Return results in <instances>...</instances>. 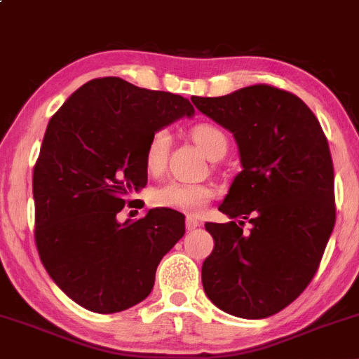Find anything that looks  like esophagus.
<instances>
[{
    "label": "esophagus",
    "mask_w": 359,
    "mask_h": 359,
    "mask_svg": "<svg viewBox=\"0 0 359 359\" xmlns=\"http://www.w3.org/2000/svg\"><path fill=\"white\" fill-rule=\"evenodd\" d=\"M201 226V222L196 219V217H192V216H187V219H185V228L189 229V231H192V229H196V228H199Z\"/></svg>",
    "instance_id": "esophagus-1"
}]
</instances>
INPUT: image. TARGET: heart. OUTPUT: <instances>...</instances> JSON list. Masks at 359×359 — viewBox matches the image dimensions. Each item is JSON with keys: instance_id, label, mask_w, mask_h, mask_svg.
<instances>
[{"instance_id": "heart-1", "label": "heart", "mask_w": 359, "mask_h": 359, "mask_svg": "<svg viewBox=\"0 0 359 359\" xmlns=\"http://www.w3.org/2000/svg\"><path fill=\"white\" fill-rule=\"evenodd\" d=\"M192 138L209 158H221L228 150V137L211 123H199L192 128ZM172 137L167 128H158L148 138L145 147V167L150 174L158 175L165 170ZM216 196V189L209 184H187L172 180L158 187L151 196L158 208L174 209L185 214H199Z\"/></svg>"}]
</instances>
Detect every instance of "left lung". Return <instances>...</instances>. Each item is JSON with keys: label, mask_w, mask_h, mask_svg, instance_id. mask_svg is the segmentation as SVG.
<instances>
[{"label": "left lung", "mask_w": 359, "mask_h": 359, "mask_svg": "<svg viewBox=\"0 0 359 359\" xmlns=\"http://www.w3.org/2000/svg\"><path fill=\"white\" fill-rule=\"evenodd\" d=\"M191 100L234 135L243 165L219 205L243 221L205 222L214 250L203 263L204 292L228 314L270 317L306 290L334 228L327 138L306 102L270 84Z\"/></svg>", "instance_id": "1"}]
</instances>
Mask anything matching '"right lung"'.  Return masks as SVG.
<instances>
[{
  "label": "right lung",
  "instance_id": "obj_1",
  "mask_svg": "<svg viewBox=\"0 0 359 359\" xmlns=\"http://www.w3.org/2000/svg\"><path fill=\"white\" fill-rule=\"evenodd\" d=\"M194 114L185 97L119 77L81 86L48 121L34 167L35 245L50 278L74 302L113 314L148 297L160 259L185 233L184 214H118L147 185L150 135Z\"/></svg>",
  "mask_w": 359,
  "mask_h": 359
}]
</instances>
